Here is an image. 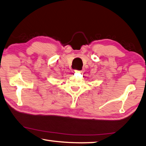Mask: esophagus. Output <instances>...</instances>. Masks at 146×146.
Returning <instances> with one entry per match:
<instances>
[{"label":"esophagus","instance_id":"34e87169","mask_svg":"<svg viewBox=\"0 0 146 146\" xmlns=\"http://www.w3.org/2000/svg\"><path fill=\"white\" fill-rule=\"evenodd\" d=\"M74 73H80V72H81V71H79V70H74Z\"/></svg>","mask_w":146,"mask_h":146}]
</instances>
